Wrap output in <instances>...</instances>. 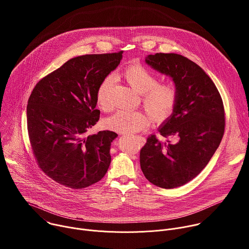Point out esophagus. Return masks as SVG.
Segmentation results:
<instances>
[{"label": "esophagus", "mask_w": 249, "mask_h": 249, "mask_svg": "<svg viewBox=\"0 0 249 249\" xmlns=\"http://www.w3.org/2000/svg\"><path fill=\"white\" fill-rule=\"evenodd\" d=\"M138 138H139L142 142H143V143H145V142H146V139H145L144 137H141V136H140V137H138Z\"/></svg>", "instance_id": "34e87169"}]
</instances>
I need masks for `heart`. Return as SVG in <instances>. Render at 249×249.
<instances>
[{
	"label": "heart",
	"mask_w": 249,
	"mask_h": 249,
	"mask_svg": "<svg viewBox=\"0 0 249 249\" xmlns=\"http://www.w3.org/2000/svg\"><path fill=\"white\" fill-rule=\"evenodd\" d=\"M123 77L135 91L142 93L144 106L157 122H163L170 117L178 98V91L173 84L158 83L157 76L140 64L128 66L123 71ZM112 84L113 76L109 75L97 88L96 103L103 111L111 109L109 89ZM150 115L141 110H119L104 121V126L117 133H136L151 125Z\"/></svg>",
	"instance_id": "1"
}]
</instances>
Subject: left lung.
<instances>
[{"instance_id": "1", "label": "left lung", "mask_w": 249, "mask_h": 249, "mask_svg": "<svg viewBox=\"0 0 249 249\" xmlns=\"http://www.w3.org/2000/svg\"><path fill=\"white\" fill-rule=\"evenodd\" d=\"M146 63L169 76L178 91L173 113L159 130L177 142L166 144L151 135L140 152L141 168L154 185L176 188L195 178L219 148L226 125L224 103L211 78L188 58L157 53L148 55Z\"/></svg>"}]
</instances>
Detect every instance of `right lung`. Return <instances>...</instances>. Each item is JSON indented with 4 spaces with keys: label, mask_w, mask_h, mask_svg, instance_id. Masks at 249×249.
Returning a JSON list of instances; mask_svg holds the SVG:
<instances>
[{
    "label": "right lung",
    "mask_w": 249,
    "mask_h": 249,
    "mask_svg": "<svg viewBox=\"0 0 249 249\" xmlns=\"http://www.w3.org/2000/svg\"><path fill=\"white\" fill-rule=\"evenodd\" d=\"M123 51L70 59L41 79L27 102V131L33 156L54 181L82 189L98 182L111 162L110 146L118 136L99 131L86 136L99 120L96 90L115 70Z\"/></svg>",
    "instance_id": "right-lung-1"
}]
</instances>
